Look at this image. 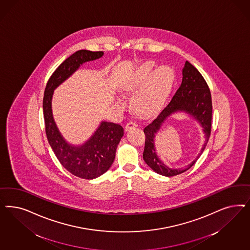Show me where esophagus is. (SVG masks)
<instances>
[{
	"label": "esophagus",
	"instance_id": "esophagus-1",
	"mask_svg": "<svg viewBox=\"0 0 250 250\" xmlns=\"http://www.w3.org/2000/svg\"><path fill=\"white\" fill-rule=\"evenodd\" d=\"M135 127H137V123H136L135 121H129V122L127 123V125L125 126V129H126V130H129V129H131L132 128H135Z\"/></svg>",
	"mask_w": 250,
	"mask_h": 250
}]
</instances>
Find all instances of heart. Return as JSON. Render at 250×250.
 Listing matches in <instances>:
<instances>
[{
  "mask_svg": "<svg viewBox=\"0 0 250 250\" xmlns=\"http://www.w3.org/2000/svg\"><path fill=\"white\" fill-rule=\"evenodd\" d=\"M151 62L140 65L131 73L124 85V91L133 93V105L142 115H153L158 112L169 96L174 83V71L169 66L163 65L156 68ZM118 104L122 105L121 101Z\"/></svg>",
  "mask_w": 250,
  "mask_h": 250,
  "instance_id": "obj_1",
  "label": "heart"
}]
</instances>
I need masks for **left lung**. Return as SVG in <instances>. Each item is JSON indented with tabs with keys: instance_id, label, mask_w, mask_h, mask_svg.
Segmentation results:
<instances>
[{
	"instance_id": "obj_1",
	"label": "left lung",
	"mask_w": 250,
	"mask_h": 250,
	"mask_svg": "<svg viewBox=\"0 0 250 250\" xmlns=\"http://www.w3.org/2000/svg\"><path fill=\"white\" fill-rule=\"evenodd\" d=\"M182 75V83L169 104L144 129L145 134L144 160L154 172L165 177H174L189 169L204 151L210 135L212 104L209 86L201 73L188 61L185 62ZM179 111L188 112L198 121L204 128L207 140L201 153L191 164L185 169L173 170L167 167L157 156L154 137L166 118L171 113Z\"/></svg>"
}]
</instances>
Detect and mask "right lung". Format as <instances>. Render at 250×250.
I'll return each mask as SVG.
<instances>
[{
    "mask_svg": "<svg viewBox=\"0 0 250 250\" xmlns=\"http://www.w3.org/2000/svg\"><path fill=\"white\" fill-rule=\"evenodd\" d=\"M103 54V51L81 49L67 58L49 77L43 97V114L48 144L65 169L83 179L96 178L109 169L124 129L120 124L102 121L86 143L80 146L70 145L62 136L53 120L51 98L55 88L69 78L80 65L99 59Z\"/></svg>",
    "mask_w": 250,
    "mask_h": 250,
    "instance_id": "1",
    "label": "right lung"
}]
</instances>
